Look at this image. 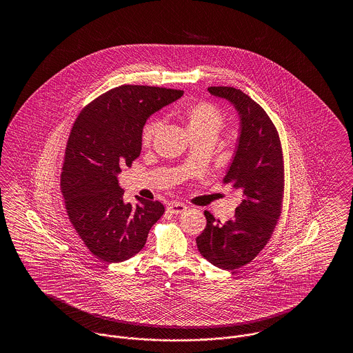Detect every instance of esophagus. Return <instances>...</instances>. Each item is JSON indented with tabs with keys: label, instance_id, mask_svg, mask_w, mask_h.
Masks as SVG:
<instances>
[{
	"label": "esophagus",
	"instance_id": "34e87169",
	"mask_svg": "<svg viewBox=\"0 0 353 353\" xmlns=\"http://www.w3.org/2000/svg\"><path fill=\"white\" fill-rule=\"evenodd\" d=\"M186 209H188V206L181 202H172V203H169L168 206L169 212L173 214H181L186 212Z\"/></svg>",
	"mask_w": 353,
	"mask_h": 353
}]
</instances>
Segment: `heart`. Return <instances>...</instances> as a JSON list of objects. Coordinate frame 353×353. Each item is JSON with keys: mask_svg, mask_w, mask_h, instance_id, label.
Masks as SVG:
<instances>
[{"mask_svg": "<svg viewBox=\"0 0 353 353\" xmlns=\"http://www.w3.org/2000/svg\"><path fill=\"white\" fill-rule=\"evenodd\" d=\"M225 115L221 108L209 101H199L188 107L185 111V123L189 134L196 139L216 140L219 131L225 125ZM163 127V120L159 118L150 120L141 131V143L150 145L154 136Z\"/></svg>", "mask_w": 353, "mask_h": 353, "instance_id": "1", "label": "heart"}]
</instances>
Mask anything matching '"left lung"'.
Returning a JSON list of instances; mask_svg holds the SVG:
<instances>
[{"instance_id":"1","label":"left lung","mask_w":353,"mask_h":353,"mask_svg":"<svg viewBox=\"0 0 353 353\" xmlns=\"http://www.w3.org/2000/svg\"><path fill=\"white\" fill-rule=\"evenodd\" d=\"M208 91L230 101L239 115V137L223 184L241 193L234 219L221 222L205 210L206 228L197 236L202 256L219 269L252 262L266 246L282 213L285 167L279 134L266 111L234 87Z\"/></svg>"}]
</instances>
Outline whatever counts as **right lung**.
I'll use <instances>...</instances> for the list:
<instances>
[{
	"label": "right lung",
	"instance_id": "obj_1",
	"mask_svg": "<svg viewBox=\"0 0 353 353\" xmlns=\"http://www.w3.org/2000/svg\"><path fill=\"white\" fill-rule=\"evenodd\" d=\"M183 94L164 87L119 85L85 105L71 128L61 192L70 222L103 262L118 263L136 255L165 212L159 201H123L118 174L140 156L147 119Z\"/></svg>",
	"mask_w": 353,
	"mask_h": 353
}]
</instances>
